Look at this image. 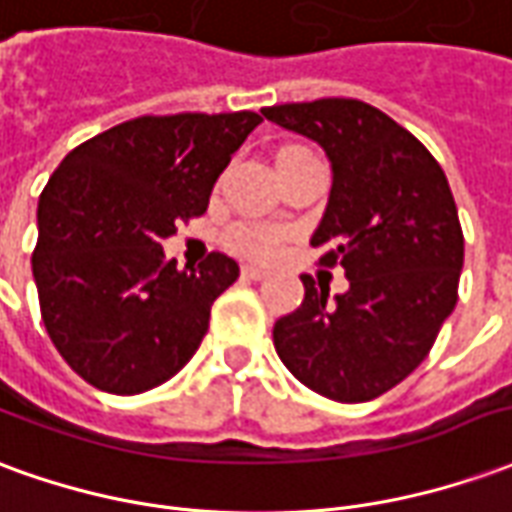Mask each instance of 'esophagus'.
<instances>
[{
    "instance_id": "34e87169",
    "label": "esophagus",
    "mask_w": 512,
    "mask_h": 512,
    "mask_svg": "<svg viewBox=\"0 0 512 512\" xmlns=\"http://www.w3.org/2000/svg\"><path fill=\"white\" fill-rule=\"evenodd\" d=\"M241 277H244V280H263V277H268V271L266 268L246 263V266H241Z\"/></svg>"
}]
</instances>
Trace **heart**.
I'll return each mask as SVG.
<instances>
[{
	"instance_id": "b5f03b06",
	"label": "heart",
	"mask_w": 512,
	"mask_h": 512,
	"mask_svg": "<svg viewBox=\"0 0 512 512\" xmlns=\"http://www.w3.org/2000/svg\"><path fill=\"white\" fill-rule=\"evenodd\" d=\"M293 152H302L299 146H285L277 152V157L293 155ZM230 246L235 252L249 257H271L280 246V232L271 230V227H260V224H241L230 232Z\"/></svg>"
}]
</instances>
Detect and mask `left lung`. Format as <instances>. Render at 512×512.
<instances>
[{
	"mask_svg": "<svg viewBox=\"0 0 512 512\" xmlns=\"http://www.w3.org/2000/svg\"><path fill=\"white\" fill-rule=\"evenodd\" d=\"M316 141L332 163L327 210L310 238L349 288L302 274L305 299L274 324V349L296 380L335 402L377 399L430 355L457 305L463 230L446 174L427 146L360 99L263 107Z\"/></svg>",
	"mask_w": 512,
	"mask_h": 512,
	"instance_id": "obj_1",
	"label": "left lung"
}]
</instances>
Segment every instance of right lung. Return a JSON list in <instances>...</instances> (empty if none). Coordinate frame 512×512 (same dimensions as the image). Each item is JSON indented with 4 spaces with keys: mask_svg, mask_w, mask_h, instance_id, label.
<instances>
[{
    "mask_svg": "<svg viewBox=\"0 0 512 512\" xmlns=\"http://www.w3.org/2000/svg\"><path fill=\"white\" fill-rule=\"evenodd\" d=\"M260 121L252 110L141 116L71 149L49 177L32 277L55 349L94 388L144 393L199 349L238 263L213 252L180 271L160 241L205 213Z\"/></svg>",
    "mask_w": 512,
    "mask_h": 512,
    "instance_id": "add662e5",
    "label": "right lung"
}]
</instances>
